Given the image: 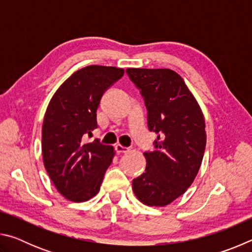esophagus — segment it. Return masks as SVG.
Masks as SVG:
<instances>
[{"label": "esophagus", "mask_w": 252, "mask_h": 252, "mask_svg": "<svg viewBox=\"0 0 252 252\" xmlns=\"http://www.w3.org/2000/svg\"><path fill=\"white\" fill-rule=\"evenodd\" d=\"M116 151L118 153H126V152L130 151V149L126 148V147H123V146H121V144H117Z\"/></svg>", "instance_id": "esophagus-1"}]
</instances>
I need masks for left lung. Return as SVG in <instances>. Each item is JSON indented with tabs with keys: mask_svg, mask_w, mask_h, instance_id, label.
I'll return each instance as SVG.
<instances>
[{
	"mask_svg": "<svg viewBox=\"0 0 252 252\" xmlns=\"http://www.w3.org/2000/svg\"><path fill=\"white\" fill-rule=\"evenodd\" d=\"M141 92L148 127L158 133L156 150L144 152L147 167L132 181L140 201L164 207L186 192L197 177L206 149V123L185 81L170 69H126Z\"/></svg>",
	"mask_w": 252,
	"mask_h": 252,
	"instance_id": "8db88e82",
	"label": "left lung"
}]
</instances>
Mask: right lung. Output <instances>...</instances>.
I'll use <instances>...</instances> for the list:
<instances>
[{
    "instance_id": "right-lung-1",
    "label": "right lung",
    "mask_w": 252,
    "mask_h": 252,
    "mask_svg": "<svg viewBox=\"0 0 252 252\" xmlns=\"http://www.w3.org/2000/svg\"><path fill=\"white\" fill-rule=\"evenodd\" d=\"M125 70L89 65L74 72L51 99L42 126L44 167L57 190L73 202L99 192L114 149L99 139L85 142L97 127L96 110L108 89Z\"/></svg>"
}]
</instances>
